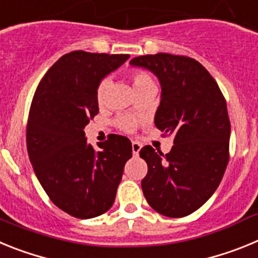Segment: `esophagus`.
Listing matches in <instances>:
<instances>
[{"label": "esophagus", "instance_id": "obj_1", "mask_svg": "<svg viewBox=\"0 0 258 258\" xmlns=\"http://www.w3.org/2000/svg\"><path fill=\"white\" fill-rule=\"evenodd\" d=\"M141 149H142V146H141L140 142H137V141H134V142H132V150H133V155H138L140 154Z\"/></svg>", "mask_w": 258, "mask_h": 258}]
</instances>
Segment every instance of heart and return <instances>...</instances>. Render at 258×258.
I'll use <instances>...</instances> for the list:
<instances>
[{
	"mask_svg": "<svg viewBox=\"0 0 258 258\" xmlns=\"http://www.w3.org/2000/svg\"><path fill=\"white\" fill-rule=\"evenodd\" d=\"M132 79H133L134 88L140 89L143 86L147 85H155L154 80L151 79L149 74H146L143 71H134L132 74ZM109 81L107 79L102 80L101 83L98 84L97 90H95V98H97V102L99 106L106 102V95H107V89H108ZM117 125L120 129H122L124 132H134V129L137 127V120L133 117H121L117 120Z\"/></svg>",
	"mask_w": 258,
	"mask_h": 258,
	"instance_id": "heart-1",
	"label": "heart"
}]
</instances>
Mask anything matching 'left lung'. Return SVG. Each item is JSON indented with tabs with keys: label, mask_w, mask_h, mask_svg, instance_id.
<instances>
[{
	"label": "left lung",
	"mask_w": 258,
	"mask_h": 258,
	"mask_svg": "<svg viewBox=\"0 0 258 258\" xmlns=\"http://www.w3.org/2000/svg\"><path fill=\"white\" fill-rule=\"evenodd\" d=\"M131 64L159 79L155 125L174 137L168 154L151 146L140 151L149 166L141 183L143 195L157 213L184 217L213 195L226 170L231 131L226 101L216 80L192 58L159 52L137 56Z\"/></svg>",
	"instance_id": "left-lung-1"
}]
</instances>
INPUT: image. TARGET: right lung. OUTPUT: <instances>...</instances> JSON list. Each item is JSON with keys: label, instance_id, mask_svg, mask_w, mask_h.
<instances>
[{"label": "right lung", "instance_id": "add662e5", "mask_svg": "<svg viewBox=\"0 0 258 258\" xmlns=\"http://www.w3.org/2000/svg\"><path fill=\"white\" fill-rule=\"evenodd\" d=\"M127 54L68 52L51 66L36 89L27 124V150L41 186L72 217L106 213L116 198L124 166L132 157L126 137L111 134L99 151L84 127L99 112L95 90Z\"/></svg>", "mask_w": 258, "mask_h": 258}]
</instances>
